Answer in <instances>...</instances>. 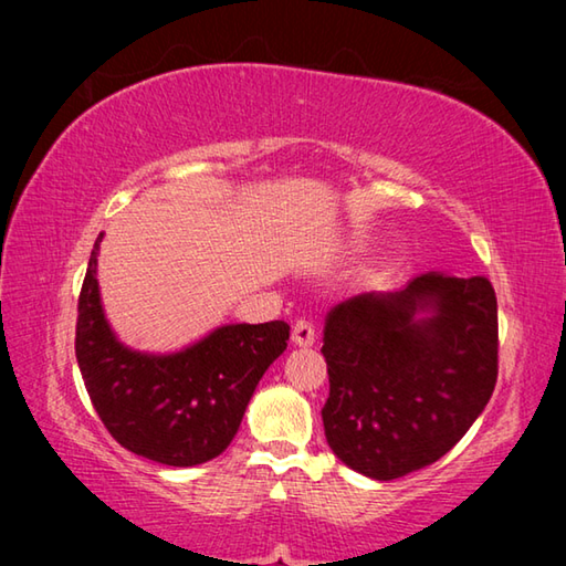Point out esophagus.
I'll use <instances>...</instances> for the list:
<instances>
[{
    "instance_id": "34e87169",
    "label": "esophagus",
    "mask_w": 566,
    "mask_h": 566,
    "mask_svg": "<svg viewBox=\"0 0 566 566\" xmlns=\"http://www.w3.org/2000/svg\"><path fill=\"white\" fill-rule=\"evenodd\" d=\"M292 343L296 347H311L316 343V328L311 321H296L292 328Z\"/></svg>"
}]
</instances>
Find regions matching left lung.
Returning a JSON list of instances; mask_svg holds the SVG:
<instances>
[{"label":"left lung","instance_id":"8db88e82","mask_svg":"<svg viewBox=\"0 0 566 566\" xmlns=\"http://www.w3.org/2000/svg\"><path fill=\"white\" fill-rule=\"evenodd\" d=\"M323 428L343 464L391 482L438 462L482 416L499 375L486 276L426 272L335 304L323 326Z\"/></svg>","mask_w":566,"mask_h":566}]
</instances>
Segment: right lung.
Returning a JSON list of instances; mask_svg holds the SVG:
<instances>
[{
	"mask_svg": "<svg viewBox=\"0 0 566 566\" xmlns=\"http://www.w3.org/2000/svg\"><path fill=\"white\" fill-rule=\"evenodd\" d=\"M90 255L77 304L75 355L84 387L118 444L167 467L219 457L240 428L264 371L286 350L290 326L228 323L177 353H140L106 321L97 258Z\"/></svg>",
	"mask_w": 566,
	"mask_h": 566,
	"instance_id": "obj_1",
	"label": "right lung"
}]
</instances>
